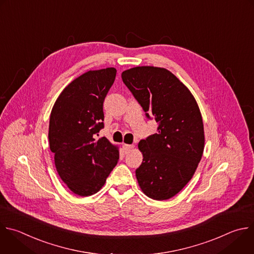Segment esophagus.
Wrapping results in <instances>:
<instances>
[{"label":"esophagus","instance_id":"obj_1","mask_svg":"<svg viewBox=\"0 0 254 254\" xmlns=\"http://www.w3.org/2000/svg\"><path fill=\"white\" fill-rule=\"evenodd\" d=\"M133 144H124V148H125V150H126V152H127L128 150H130L131 148H133Z\"/></svg>","mask_w":254,"mask_h":254}]
</instances>
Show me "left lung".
I'll return each mask as SVG.
<instances>
[{"mask_svg":"<svg viewBox=\"0 0 254 254\" xmlns=\"http://www.w3.org/2000/svg\"><path fill=\"white\" fill-rule=\"evenodd\" d=\"M124 83L157 133L138 142L142 162L135 177L150 198L175 196L191 180L204 148L201 115L191 93L170 70L136 66L123 71Z\"/></svg>","mask_w":254,"mask_h":254,"instance_id":"left-lung-1","label":"left lung"}]
</instances>
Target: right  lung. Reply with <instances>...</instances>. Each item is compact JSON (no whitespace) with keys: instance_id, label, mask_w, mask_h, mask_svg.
Here are the masks:
<instances>
[{"instance_id":"1","label":"right lung","mask_w":254,"mask_h":254,"mask_svg":"<svg viewBox=\"0 0 254 254\" xmlns=\"http://www.w3.org/2000/svg\"><path fill=\"white\" fill-rule=\"evenodd\" d=\"M117 75L115 67L90 70L72 80L56 101L49 141L61 180L75 194L89 196L105 185L119 160V150L104 128V101Z\"/></svg>"}]
</instances>
